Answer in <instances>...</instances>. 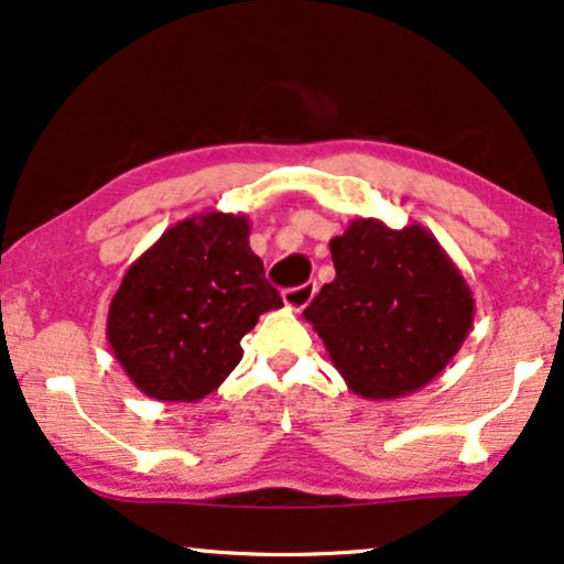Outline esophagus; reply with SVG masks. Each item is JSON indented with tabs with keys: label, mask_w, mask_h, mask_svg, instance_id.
Masks as SVG:
<instances>
[{
	"label": "esophagus",
	"mask_w": 564,
	"mask_h": 564,
	"mask_svg": "<svg viewBox=\"0 0 564 564\" xmlns=\"http://www.w3.org/2000/svg\"><path fill=\"white\" fill-rule=\"evenodd\" d=\"M316 293V281H306L296 285V289H285L283 291V304L289 308H296V312H301V308H306L308 304H312Z\"/></svg>",
	"instance_id": "34e87169"
}]
</instances>
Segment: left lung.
Wrapping results in <instances>:
<instances>
[{"instance_id": "8db88e82", "label": "left lung", "mask_w": 564, "mask_h": 564, "mask_svg": "<svg viewBox=\"0 0 564 564\" xmlns=\"http://www.w3.org/2000/svg\"><path fill=\"white\" fill-rule=\"evenodd\" d=\"M335 281L304 319L362 399H401L447 368L473 327L475 299L430 229L352 219L329 242Z\"/></svg>"}]
</instances>
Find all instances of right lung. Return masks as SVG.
Returning <instances> with one entry per match:
<instances>
[{
	"label": "right lung",
	"instance_id": "1",
	"mask_svg": "<svg viewBox=\"0 0 564 564\" xmlns=\"http://www.w3.org/2000/svg\"><path fill=\"white\" fill-rule=\"evenodd\" d=\"M248 237L245 214H194L127 268L107 339L150 399L194 403L217 391L242 360L240 339L283 306Z\"/></svg>",
	"mask_w": 564,
	"mask_h": 564
}]
</instances>
